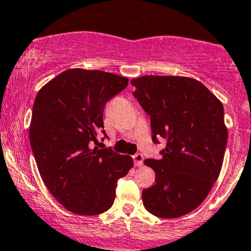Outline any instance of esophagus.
<instances>
[{
    "instance_id": "1",
    "label": "esophagus",
    "mask_w": 251,
    "mask_h": 251,
    "mask_svg": "<svg viewBox=\"0 0 251 251\" xmlns=\"http://www.w3.org/2000/svg\"><path fill=\"white\" fill-rule=\"evenodd\" d=\"M133 159H134V164L136 165V167H141L144 163V156L141 153H136L133 156Z\"/></svg>"
}]
</instances>
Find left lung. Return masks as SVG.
I'll use <instances>...</instances> for the list:
<instances>
[{
  "mask_svg": "<svg viewBox=\"0 0 251 251\" xmlns=\"http://www.w3.org/2000/svg\"><path fill=\"white\" fill-rule=\"evenodd\" d=\"M130 82L134 98L151 117L152 141L167 140L161 158L145 161L156 180L143 191V203L158 218H180L202 204L221 172L228 135L224 106L188 77L141 76Z\"/></svg>",
  "mask_w": 251,
  "mask_h": 251,
  "instance_id": "8db88e82",
  "label": "left lung"
}]
</instances>
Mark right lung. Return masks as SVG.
I'll return each mask as SVG.
<instances>
[{
  "instance_id": "obj_1",
  "label": "right lung",
  "mask_w": 251,
  "mask_h": 251,
  "mask_svg": "<svg viewBox=\"0 0 251 251\" xmlns=\"http://www.w3.org/2000/svg\"><path fill=\"white\" fill-rule=\"evenodd\" d=\"M126 86V77L71 69L37 93L31 149L49 192L72 213L92 216L108 210L118 179L133 167L130 156L94 146L98 135L107 138L102 129L105 105Z\"/></svg>"
}]
</instances>
